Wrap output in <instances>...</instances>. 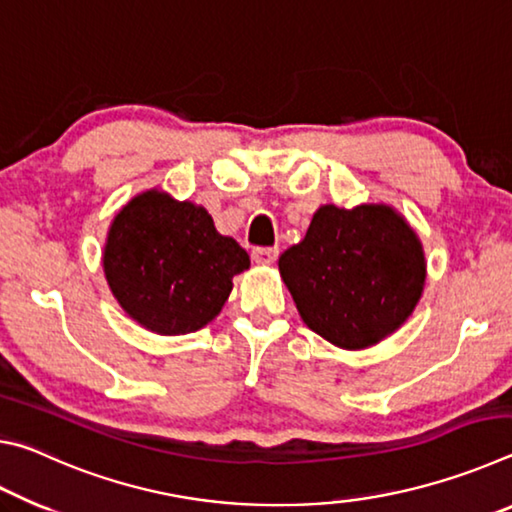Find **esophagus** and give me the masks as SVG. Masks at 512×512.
<instances>
[{"label":"esophagus","mask_w":512,"mask_h":512,"mask_svg":"<svg viewBox=\"0 0 512 512\" xmlns=\"http://www.w3.org/2000/svg\"><path fill=\"white\" fill-rule=\"evenodd\" d=\"M277 255H280V250L277 248H255L253 250V262L259 266H271L275 264Z\"/></svg>","instance_id":"obj_1"}]
</instances>
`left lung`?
Segmentation results:
<instances>
[{
    "mask_svg": "<svg viewBox=\"0 0 512 512\" xmlns=\"http://www.w3.org/2000/svg\"><path fill=\"white\" fill-rule=\"evenodd\" d=\"M280 275L305 325L336 348L366 350L418 307L427 259L409 221L386 203L320 205Z\"/></svg>",
    "mask_w": 512,
    "mask_h": 512,
    "instance_id": "1",
    "label": "left lung"
}]
</instances>
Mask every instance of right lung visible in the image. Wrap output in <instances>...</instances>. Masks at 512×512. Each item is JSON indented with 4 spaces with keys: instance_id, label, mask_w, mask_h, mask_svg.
Instances as JSON below:
<instances>
[{
    "instance_id": "1",
    "label": "right lung",
    "mask_w": 512,
    "mask_h": 512,
    "mask_svg": "<svg viewBox=\"0 0 512 512\" xmlns=\"http://www.w3.org/2000/svg\"><path fill=\"white\" fill-rule=\"evenodd\" d=\"M103 275L128 318L160 336L192 334L219 316L232 277L250 268L235 239L216 230L210 212L144 189L115 214Z\"/></svg>"
}]
</instances>
